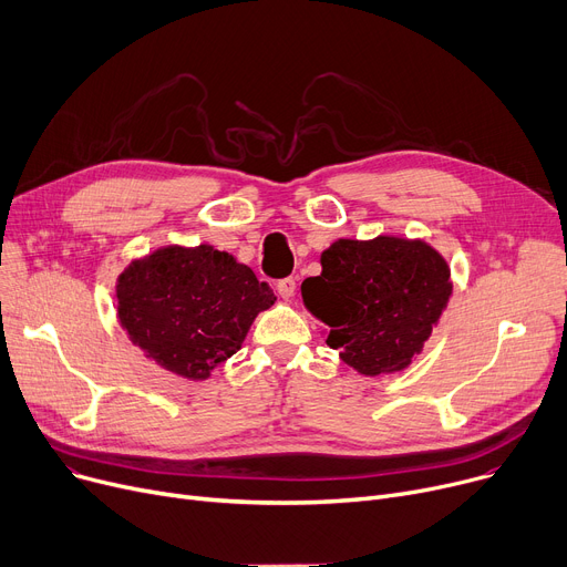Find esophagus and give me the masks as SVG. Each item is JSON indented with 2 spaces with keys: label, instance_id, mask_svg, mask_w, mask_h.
Segmentation results:
<instances>
[{
  "label": "esophagus",
  "instance_id": "esophagus-1",
  "mask_svg": "<svg viewBox=\"0 0 567 567\" xmlns=\"http://www.w3.org/2000/svg\"><path fill=\"white\" fill-rule=\"evenodd\" d=\"M295 288H297V284H295V279H292V277L281 279V281L277 284V292H279L284 299H290V297L295 295Z\"/></svg>",
  "mask_w": 567,
  "mask_h": 567
}]
</instances>
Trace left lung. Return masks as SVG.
<instances>
[{
	"instance_id": "1",
	"label": "left lung",
	"mask_w": 567,
	"mask_h": 567,
	"mask_svg": "<svg viewBox=\"0 0 567 567\" xmlns=\"http://www.w3.org/2000/svg\"><path fill=\"white\" fill-rule=\"evenodd\" d=\"M320 265L302 297L327 322V346L365 378L410 369L453 295L446 258L419 238L378 236L339 238Z\"/></svg>"
}]
</instances>
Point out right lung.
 <instances>
[{"mask_svg":"<svg viewBox=\"0 0 567 567\" xmlns=\"http://www.w3.org/2000/svg\"><path fill=\"white\" fill-rule=\"evenodd\" d=\"M275 292L213 245H166L130 260L116 279V316L159 369L204 382L236 354Z\"/></svg>","mask_w":567,"mask_h":567,"instance_id":"add662e5","label":"right lung"}]
</instances>
